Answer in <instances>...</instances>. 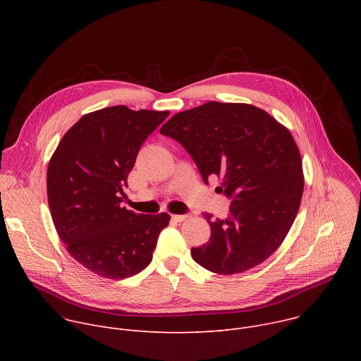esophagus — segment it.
<instances>
[{"mask_svg": "<svg viewBox=\"0 0 361 361\" xmlns=\"http://www.w3.org/2000/svg\"><path fill=\"white\" fill-rule=\"evenodd\" d=\"M171 219H173L174 221H178V223H181V221H184V220L187 219V216H181V214H173V216H171Z\"/></svg>", "mask_w": 361, "mask_h": 361, "instance_id": "obj_1", "label": "esophagus"}]
</instances>
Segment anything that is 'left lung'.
Segmentation results:
<instances>
[{
	"label": "left lung",
	"instance_id": "obj_1",
	"mask_svg": "<svg viewBox=\"0 0 361 361\" xmlns=\"http://www.w3.org/2000/svg\"><path fill=\"white\" fill-rule=\"evenodd\" d=\"M192 157L202 180L221 178L230 213H204L210 241L191 248L205 270L230 276L247 271L281 245L304 188L302 163L291 133L269 113L243 102H217L177 113L161 128Z\"/></svg>",
	"mask_w": 361,
	"mask_h": 361
}]
</instances>
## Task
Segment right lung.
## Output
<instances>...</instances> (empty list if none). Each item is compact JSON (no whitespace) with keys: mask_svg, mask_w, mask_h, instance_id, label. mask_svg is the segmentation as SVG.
<instances>
[{"mask_svg":"<svg viewBox=\"0 0 361 361\" xmlns=\"http://www.w3.org/2000/svg\"><path fill=\"white\" fill-rule=\"evenodd\" d=\"M169 114L126 106L88 113L64 134L48 163L56 230L73 259L101 277L120 280L144 270L169 226L167 213L135 214L121 207L141 144Z\"/></svg>","mask_w":361,"mask_h":361,"instance_id":"add662e5","label":"right lung"}]
</instances>
